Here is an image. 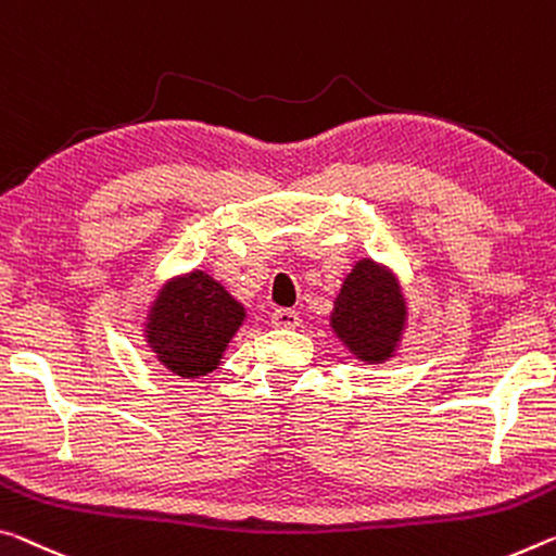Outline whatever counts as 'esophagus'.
<instances>
[{"label": "esophagus", "mask_w": 556, "mask_h": 556, "mask_svg": "<svg viewBox=\"0 0 556 556\" xmlns=\"http://www.w3.org/2000/svg\"><path fill=\"white\" fill-rule=\"evenodd\" d=\"M299 314L294 309H275L271 312V326L275 329H296L299 326Z\"/></svg>", "instance_id": "esophagus-1"}]
</instances>
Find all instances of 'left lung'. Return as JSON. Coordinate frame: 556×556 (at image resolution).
Segmentation results:
<instances>
[{"mask_svg":"<svg viewBox=\"0 0 556 556\" xmlns=\"http://www.w3.org/2000/svg\"><path fill=\"white\" fill-rule=\"evenodd\" d=\"M408 306L399 277L374 260H358L333 299L329 324L343 346L364 364L395 356L403 339Z\"/></svg>","mask_w":556,"mask_h":556,"instance_id":"1","label":"left lung"}]
</instances>
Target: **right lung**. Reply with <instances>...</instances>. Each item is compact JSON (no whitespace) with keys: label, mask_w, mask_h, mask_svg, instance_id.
Here are the masks:
<instances>
[{"label":"right lung","mask_w":556,"mask_h":556,"mask_svg":"<svg viewBox=\"0 0 556 556\" xmlns=\"http://www.w3.org/2000/svg\"><path fill=\"white\" fill-rule=\"evenodd\" d=\"M247 319L244 306L207 271L192 269L157 289L143 337L167 371L182 378L213 374Z\"/></svg>","instance_id":"obj_1"}]
</instances>
